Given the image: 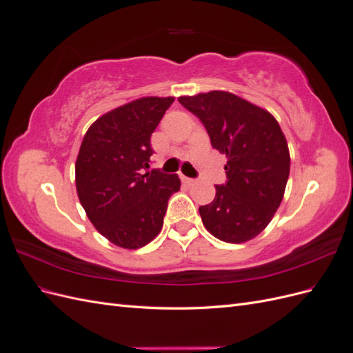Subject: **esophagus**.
I'll use <instances>...</instances> for the list:
<instances>
[{"mask_svg": "<svg viewBox=\"0 0 353 353\" xmlns=\"http://www.w3.org/2000/svg\"><path fill=\"white\" fill-rule=\"evenodd\" d=\"M181 181H183L184 184H187V185H191V184H194V178H188V176H184V175H181Z\"/></svg>", "mask_w": 353, "mask_h": 353, "instance_id": "34e87169", "label": "esophagus"}]
</instances>
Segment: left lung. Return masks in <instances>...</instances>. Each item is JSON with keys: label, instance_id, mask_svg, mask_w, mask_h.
Segmentation results:
<instances>
[{"label": "left lung", "instance_id": "left-lung-1", "mask_svg": "<svg viewBox=\"0 0 353 353\" xmlns=\"http://www.w3.org/2000/svg\"><path fill=\"white\" fill-rule=\"evenodd\" d=\"M178 101L197 116L213 148L227 154L225 184L199 212L210 234L244 243L271 222L284 196L290 154L275 117L225 91H210Z\"/></svg>", "mask_w": 353, "mask_h": 353}]
</instances>
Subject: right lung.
Listing matches in <instances>:
<instances>
[{
    "label": "right lung",
    "instance_id": "right-lung-1",
    "mask_svg": "<svg viewBox=\"0 0 353 353\" xmlns=\"http://www.w3.org/2000/svg\"><path fill=\"white\" fill-rule=\"evenodd\" d=\"M172 97H144L95 121L74 165L82 208L101 236L123 249L150 243L162 230L176 174L150 168V138Z\"/></svg>",
    "mask_w": 353,
    "mask_h": 353
}]
</instances>
